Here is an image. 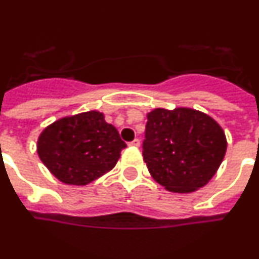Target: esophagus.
I'll return each mask as SVG.
<instances>
[{
	"instance_id": "esophagus-1",
	"label": "esophagus",
	"mask_w": 259,
	"mask_h": 259,
	"mask_svg": "<svg viewBox=\"0 0 259 259\" xmlns=\"http://www.w3.org/2000/svg\"><path fill=\"white\" fill-rule=\"evenodd\" d=\"M140 145H141L140 140H134L129 143V146H132V147H140Z\"/></svg>"
}]
</instances>
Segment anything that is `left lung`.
<instances>
[{
  "label": "left lung",
  "instance_id": "left-lung-1",
  "mask_svg": "<svg viewBox=\"0 0 259 259\" xmlns=\"http://www.w3.org/2000/svg\"><path fill=\"white\" fill-rule=\"evenodd\" d=\"M143 160L150 175L167 191L190 193L213 178L225 153L223 127L191 108H156L147 113Z\"/></svg>",
  "mask_w": 259,
  "mask_h": 259
}]
</instances>
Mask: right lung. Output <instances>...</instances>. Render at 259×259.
Masks as SVG:
<instances>
[{"mask_svg":"<svg viewBox=\"0 0 259 259\" xmlns=\"http://www.w3.org/2000/svg\"><path fill=\"white\" fill-rule=\"evenodd\" d=\"M125 147L116 127L97 110L59 118L45 127L36 143L43 164L69 186H87L109 172Z\"/></svg>","mask_w":259,"mask_h":259,"instance_id":"obj_1","label":"right lung"}]
</instances>
